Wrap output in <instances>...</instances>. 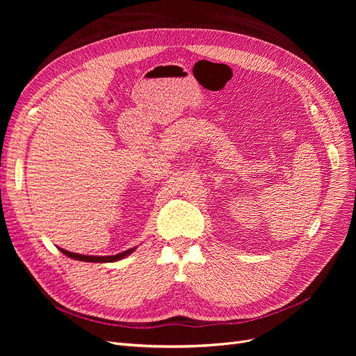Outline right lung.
<instances>
[{"instance_id": "right-lung-1", "label": "right lung", "mask_w": 356, "mask_h": 356, "mask_svg": "<svg viewBox=\"0 0 356 356\" xmlns=\"http://www.w3.org/2000/svg\"><path fill=\"white\" fill-rule=\"evenodd\" d=\"M136 248H131V250H127L124 252H120L117 255H109V257H95V255H81V254H74V252H70V251H66L63 248H60V251L73 258V259H79V261H88V263H111V261H118L127 255H129L131 252H133Z\"/></svg>"}]
</instances>
